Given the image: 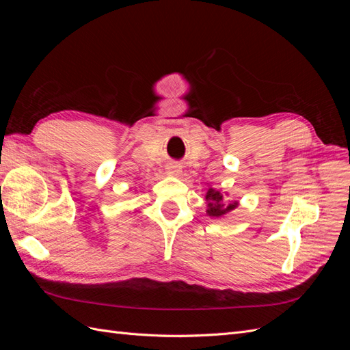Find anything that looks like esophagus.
Listing matches in <instances>:
<instances>
[{
  "label": "esophagus",
  "mask_w": 350,
  "mask_h": 350,
  "mask_svg": "<svg viewBox=\"0 0 350 350\" xmlns=\"http://www.w3.org/2000/svg\"><path fill=\"white\" fill-rule=\"evenodd\" d=\"M181 165H178L176 162H172V163H167L166 166V172L171 174V175H179L183 171H181Z\"/></svg>",
  "instance_id": "obj_1"
}]
</instances>
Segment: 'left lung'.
<instances>
[{
	"instance_id": "left-lung-1",
	"label": "left lung",
	"mask_w": 350,
	"mask_h": 350,
	"mask_svg": "<svg viewBox=\"0 0 350 350\" xmlns=\"http://www.w3.org/2000/svg\"><path fill=\"white\" fill-rule=\"evenodd\" d=\"M206 200H207V213L208 216H215V217H219V216H224L225 213H228V211L234 210L238 203L237 201H234V203H229V201L224 197V194H221L220 191H216V189L210 188L207 191V196H206Z\"/></svg>"
}]
</instances>
